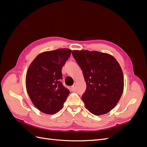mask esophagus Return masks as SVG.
Instances as JSON below:
<instances>
[{
    "instance_id": "obj_1",
    "label": "esophagus",
    "mask_w": 147,
    "mask_h": 147,
    "mask_svg": "<svg viewBox=\"0 0 147 147\" xmlns=\"http://www.w3.org/2000/svg\"><path fill=\"white\" fill-rule=\"evenodd\" d=\"M71 90H72V91H73V92L76 91V85H74L73 86H71Z\"/></svg>"
}]
</instances>
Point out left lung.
Wrapping results in <instances>:
<instances>
[{"label":"left lung","mask_w":147,"mask_h":147,"mask_svg":"<svg viewBox=\"0 0 147 147\" xmlns=\"http://www.w3.org/2000/svg\"><path fill=\"white\" fill-rule=\"evenodd\" d=\"M82 69L86 89L82 98L86 108L96 115L111 111L118 103L124 89V76L113 56L97 51H73Z\"/></svg>","instance_id":"8db88e82"}]
</instances>
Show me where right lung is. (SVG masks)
I'll return each mask as SVG.
<instances>
[{
	"mask_svg": "<svg viewBox=\"0 0 147 147\" xmlns=\"http://www.w3.org/2000/svg\"><path fill=\"white\" fill-rule=\"evenodd\" d=\"M71 54L68 49L44 52L30 65L26 76V90L34 105L43 113L59 112L69 94L61 80L62 68Z\"/></svg>",
	"mask_w": 147,
	"mask_h": 147,
	"instance_id": "1",
	"label": "right lung"
}]
</instances>
